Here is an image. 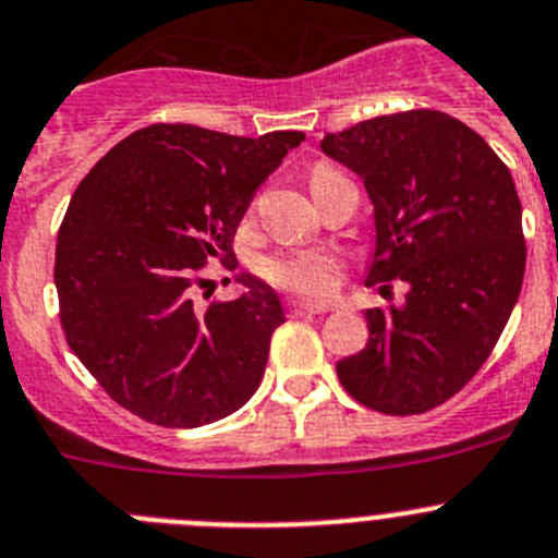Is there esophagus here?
<instances>
[{
    "mask_svg": "<svg viewBox=\"0 0 558 558\" xmlns=\"http://www.w3.org/2000/svg\"><path fill=\"white\" fill-rule=\"evenodd\" d=\"M327 311H330V305L308 303V300H291L289 303L291 316H316V314H327Z\"/></svg>",
    "mask_w": 558,
    "mask_h": 558,
    "instance_id": "esophagus-1",
    "label": "esophagus"
}]
</instances>
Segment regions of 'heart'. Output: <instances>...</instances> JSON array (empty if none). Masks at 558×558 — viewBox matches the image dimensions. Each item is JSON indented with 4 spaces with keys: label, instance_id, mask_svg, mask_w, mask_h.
Masks as SVG:
<instances>
[{
    "label": "heart",
    "instance_id": "1",
    "mask_svg": "<svg viewBox=\"0 0 558 558\" xmlns=\"http://www.w3.org/2000/svg\"><path fill=\"white\" fill-rule=\"evenodd\" d=\"M325 173H332V168L319 165L311 173V181ZM258 272L278 289L305 296H325L332 289V280H336V264H332L330 255L322 253H280L264 258L258 264Z\"/></svg>",
    "mask_w": 558,
    "mask_h": 558
}]
</instances>
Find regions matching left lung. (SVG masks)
<instances>
[{
    "instance_id": "8db88e82",
    "label": "left lung",
    "mask_w": 558,
    "mask_h": 558,
    "mask_svg": "<svg viewBox=\"0 0 558 558\" xmlns=\"http://www.w3.org/2000/svg\"><path fill=\"white\" fill-rule=\"evenodd\" d=\"M374 203L368 286L404 303L368 308V341L338 361L343 390L388 415H418L471 383L518 303L525 272L520 197L473 129L437 109L379 114L322 140Z\"/></svg>"
}]
</instances>
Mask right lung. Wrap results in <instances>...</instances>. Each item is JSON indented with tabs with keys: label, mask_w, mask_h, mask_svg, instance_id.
<instances>
[{
	"label": "right lung",
	"mask_w": 558,
	"mask_h": 558,
	"mask_svg": "<svg viewBox=\"0 0 558 558\" xmlns=\"http://www.w3.org/2000/svg\"><path fill=\"white\" fill-rule=\"evenodd\" d=\"M303 132L233 137L154 123L114 145L76 186L54 255L68 347L114 402L150 424L192 429L236 413L264 377L286 322L267 283L201 311L211 258Z\"/></svg>",
	"instance_id": "add662e5"
}]
</instances>
